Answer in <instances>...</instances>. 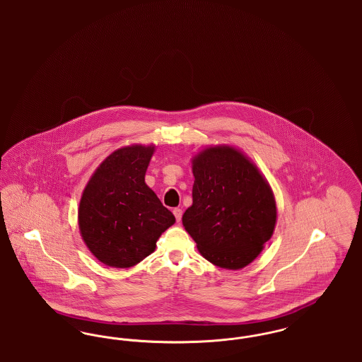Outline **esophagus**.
I'll list each match as a JSON object with an SVG mask.
<instances>
[{"mask_svg": "<svg viewBox=\"0 0 362 362\" xmlns=\"http://www.w3.org/2000/svg\"><path fill=\"white\" fill-rule=\"evenodd\" d=\"M173 214H175V218H176V221H177V223H180V220H182V216H183V211H182V209H179V207L173 209Z\"/></svg>", "mask_w": 362, "mask_h": 362, "instance_id": "esophagus-1", "label": "esophagus"}]
</instances>
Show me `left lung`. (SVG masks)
<instances>
[{
	"instance_id": "obj_1",
	"label": "left lung",
	"mask_w": 362,
	"mask_h": 362,
	"mask_svg": "<svg viewBox=\"0 0 362 362\" xmlns=\"http://www.w3.org/2000/svg\"><path fill=\"white\" fill-rule=\"evenodd\" d=\"M192 205L183 225L204 258L238 270L258 257L273 235V192L257 167L236 149L209 148L192 161Z\"/></svg>"
}]
</instances>
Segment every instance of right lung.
I'll list each match as a JSON object with an SVG mask.
<instances>
[{"label": "right lung", "mask_w": 362, "mask_h": 362, "mask_svg": "<svg viewBox=\"0 0 362 362\" xmlns=\"http://www.w3.org/2000/svg\"><path fill=\"white\" fill-rule=\"evenodd\" d=\"M153 146L108 156L83 192L78 225L89 251L112 267H132L155 251L175 216L145 183Z\"/></svg>", "instance_id": "add662e5"}]
</instances>
